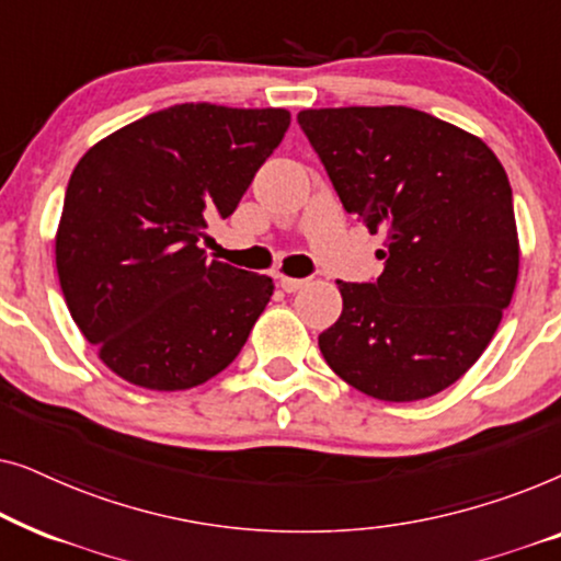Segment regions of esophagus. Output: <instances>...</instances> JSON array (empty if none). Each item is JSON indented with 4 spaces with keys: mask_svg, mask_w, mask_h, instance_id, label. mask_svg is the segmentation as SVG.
I'll return each instance as SVG.
<instances>
[{
    "mask_svg": "<svg viewBox=\"0 0 561 561\" xmlns=\"http://www.w3.org/2000/svg\"><path fill=\"white\" fill-rule=\"evenodd\" d=\"M278 283H280V288L286 290V294H296L298 288L306 286L304 278H290V275H278Z\"/></svg>",
    "mask_w": 561,
    "mask_h": 561,
    "instance_id": "esophagus-1",
    "label": "esophagus"
}]
</instances>
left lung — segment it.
Returning <instances> with one entry per match:
<instances>
[{"instance_id": "8db88e82", "label": "left lung", "mask_w": 561, "mask_h": 561, "mask_svg": "<svg viewBox=\"0 0 561 561\" xmlns=\"http://www.w3.org/2000/svg\"><path fill=\"white\" fill-rule=\"evenodd\" d=\"M342 206L386 234L375 283H342L319 334L327 365L359 393L411 403L478 363L518 280L511 183L478 135L411 106L298 112Z\"/></svg>"}]
</instances>
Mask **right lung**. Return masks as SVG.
Here are the masks:
<instances>
[{
	"label": "right lung",
	"instance_id": "add662e5",
	"mask_svg": "<svg viewBox=\"0 0 561 561\" xmlns=\"http://www.w3.org/2000/svg\"><path fill=\"white\" fill-rule=\"evenodd\" d=\"M288 125L290 112L273 106L175 104L83 152L56 232L58 280L122 380L188 390L240 355L273 278L206 260L198 240L237 209Z\"/></svg>",
	"mask_w": 561,
	"mask_h": 561
}]
</instances>
